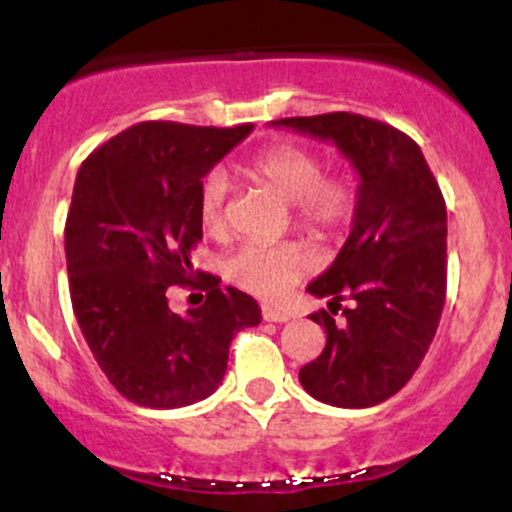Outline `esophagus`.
<instances>
[{
	"mask_svg": "<svg viewBox=\"0 0 512 512\" xmlns=\"http://www.w3.org/2000/svg\"><path fill=\"white\" fill-rule=\"evenodd\" d=\"M262 317L267 322H289L291 313H289V310L272 308V305H262Z\"/></svg>",
	"mask_w": 512,
	"mask_h": 512,
	"instance_id": "esophagus-1",
	"label": "esophagus"
}]
</instances>
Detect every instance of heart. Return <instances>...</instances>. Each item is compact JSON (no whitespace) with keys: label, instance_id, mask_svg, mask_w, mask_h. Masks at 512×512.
<instances>
[{"label":"heart","instance_id":"b5f03b06","mask_svg":"<svg viewBox=\"0 0 512 512\" xmlns=\"http://www.w3.org/2000/svg\"><path fill=\"white\" fill-rule=\"evenodd\" d=\"M320 156L296 144H276L250 158L245 173L293 204L296 221L315 236H332L351 219L356 190L344 175H322ZM228 185L221 173H209L199 190V216L211 236L226 231ZM315 267L303 243H248L226 262V276L238 289L260 298H281Z\"/></svg>","mask_w":512,"mask_h":512}]
</instances>
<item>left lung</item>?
I'll return each mask as SVG.
<instances>
[{"label": "left lung", "mask_w": 512, "mask_h": 512, "mask_svg": "<svg viewBox=\"0 0 512 512\" xmlns=\"http://www.w3.org/2000/svg\"><path fill=\"white\" fill-rule=\"evenodd\" d=\"M272 125L332 142L358 173L354 226L308 291L330 298L310 315L327 344L298 380L332 407L366 409L397 395L436 337L448 284V211L419 144L354 113L284 117ZM352 301L345 320L333 308Z\"/></svg>", "instance_id": "1"}]
</instances>
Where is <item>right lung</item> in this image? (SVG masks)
<instances>
[{"label":"right lung","instance_id":"right-lung-1","mask_svg":"<svg viewBox=\"0 0 512 512\" xmlns=\"http://www.w3.org/2000/svg\"><path fill=\"white\" fill-rule=\"evenodd\" d=\"M250 132L139 122L76 173L64 226L74 315L110 383L139 407L207 399L226 373L231 339L262 322L255 298L192 267L202 178ZM173 285L204 290L205 303L173 314Z\"/></svg>","mask_w":512,"mask_h":512}]
</instances>
